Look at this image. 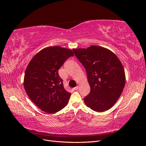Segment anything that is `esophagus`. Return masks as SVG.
Returning <instances> with one entry per match:
<instances>
[{"label":"esophagus","mask_w":146,"mask_h":146,"mask_svg":"<svg viewBox=\"0 0 146 146\" xmlns=\"http://www.w3.org/2000/svg\"><path fill=\"white\" fill-rule=\"evenodd\" d=\"M74 89L75 90H78V89H79V86H76V87H75L74 88Z\"/></svg>","instance_id":"1"}]
</instances>
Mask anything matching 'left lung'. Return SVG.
<instances>
[{
	"instance_id": "left-lung-1",
	"label": "left lung",
	"mask_w": 146,
	"mask_h": 146,
	"mask_svg": "<svg viewBox=\"0 0 146 146\" xmlns=\"http://www.w3.org/2000/svg\"><path fill=\"white\" fill-rule=\"evenodd\" d=\"M73 51L86 70L90 86L84 98L86 105L102 112L111 108L121 96L125 83L123 66L114 53L106 48L91 46Z\"/></svg>"
}]
</instances>
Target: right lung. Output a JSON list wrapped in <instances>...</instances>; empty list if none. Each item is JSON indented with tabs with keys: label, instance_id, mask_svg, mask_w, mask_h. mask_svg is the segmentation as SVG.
<instances>
[{
	"label": "right lung",
	"instance_id": "1",
	"mask_svg": "<svg viewBox=\"0 0 146 146\" xmlns=\"http://www.w3.org/2000/svg\"><path fill=\"white\" fill-rule=\"evenodd\" d=\"M71 56L74 54L70 49L48 47L38 52L26 68V92L38 108L47 113L61 110L69 102L71 93L64 89L58 70Z\"/></svg>",
	"mask_w": 146,
	"mask_h": 146
}]
</instances>
